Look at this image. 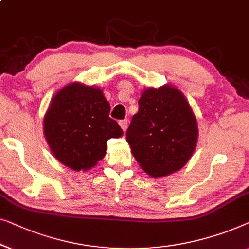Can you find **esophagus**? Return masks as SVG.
<instances>
[{
  "label": "esophagus",
  "mask_w": 249,
  "mask_h": 249,
  "mask_svg": "<svg viewBox=\"0 0 249 249\" xmlns=\"http://www.w3.org/2000/svg\"><path fill=\"white\" fill-rule=\"evenodd\" d=\"M127 125H128V120H127V118H125V120L120 121V126H121L122 128L124 129V131H125L126 128H127Z\"/></svg>",
  "instance_id": "obj_1"
}]
</instances>
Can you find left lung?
<instances>
[{
    "label": "left lung",
    "instance_id": "8db88e82",
    "mask_svg": "<svg viewBox=\"0 0 249 249\" xmlns=\"http://www.w3.org/2000/svg\"><path fill=\"white\" fill-rule=\"evenodd\" d=\"M197 123L186 98L174 87L146 89L139 99L126 140L142 169L152 177L179 170L193 155Z\"/></svg>",
    "mask_w": 249,
    "mask_h": 249
}]
</instances>
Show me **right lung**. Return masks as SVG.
Masks as SVG:
<instances>
[{"label":"right lung","mask_w":249,"mask_h":249,"mask_svg":"<svg viewBox=\"0 0 249 249\" xmlns=\"http://www.w3.org/2000/svg\"><path fill=\"white\" fill-rule=\"evenodd\" d=\"M109 111L100 89L72 83L59 90L44 118L55 158L76 171L90 169L103 159L108 140L123 134Z\"/></svg>","instance_id":"right-lung-1"}]
</instances>
